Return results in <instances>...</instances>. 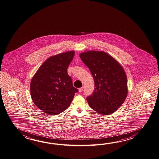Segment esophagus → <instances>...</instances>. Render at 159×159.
Instances as JSON below:
<instances>
[{
  "instance_id": "obj_1",
  "label": "esophagus",
  "mask_w": 159,
  "mask_h": 159,
  "mask_svg": "<svg viewBox=\"0 0 159 159\" xmlns=\"http://www.w3.org/2000/svg\"><path fill=\"white\" fill-rule=\"evenodd\" d=\"M83 90H84V87L80 88V89H79V92H80V93H82V91H83Z\"/></svg>"
}]
</instances>
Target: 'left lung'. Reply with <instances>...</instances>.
<instances>
[{
  "instance_id": "left-lung-1",
  "label": "left lung",
  "mask_w": 159,
  "mask_h": 159,
  "mask_svg": "<svg viewBox=\"0 0 159 159\" xmlns=\"http://www.w3.org/2000/svg\"><path fill=\"white\" fill-rule=\"evenodd\" d=\"M94 81L93 93L86 99L92 109L102 115L116 111L127 95L125 71L114 58L104 52L88 51L80 54Z\"/></svg>"
}]
</instances>
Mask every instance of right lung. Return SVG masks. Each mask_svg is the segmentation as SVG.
<instances>
[{
  "label": "right lung",
  "mask_w": 159,
  "mask_h": 159,
  "mask_svg": "<svg viewBox=\"0 0 159 159\" xmlns=\"http://www.w3.org/2000/svg\"><path fill=\"white\" fill-rule=\"evenodd\" d=\"M75 54L69 51L48 58L32 79V99L38 108L49 115L65 111L78 91L67 72Z\"/></svg>",
  "instance_id": "1"
}]
</instances>
